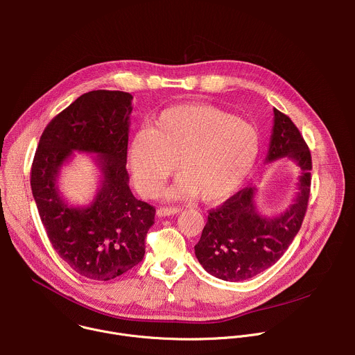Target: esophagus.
<instances>
[{"mask_svg":"<svg viewBox=\"0 0 355 355\" xmlns=\"http://www.w3.org/2000/svg\"><path fill=\"white\" fill-rule=\"evenodd\" d=\"M180 212H181L180 208H159V209H157V216H159V218H164V216L177 215V214H180Z\"/></svg>","mask_w":355,"mask_h":355,"instance_id":"esophagus-1","label":"esophagus"}]
</instances>
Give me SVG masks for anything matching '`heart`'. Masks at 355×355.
I'll return each instance as SVG.
<instances>
[{"instance_id": "heart-1", "label": "heart", "mask_w": 355, "mask_h": 355, "mask_svg": "<svg viewBox=\"0 0 355 355\" xmlns=\"http://www.w3.org/2000/svg\"><path fill=\"white\" fill-rule=\"evenodd\" d=\"M260 155L254 125L208 104H184L163 111L151 129L136 132L128 150L137 188L160 191L175 171L181 175L166 195L220 204L245 182Z\"/></svg>"}]
</instances>
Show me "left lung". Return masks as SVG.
<instances>
[{"instance_id": "obj_1", "label": "left lung", "mask_w": 355, "mask_h": 355, "mask_svg": "<svg viewBox=\"0 0 355 355\" xmlns=\"http://www.w3.org/2000/svg\"><path fill=\"white\" fill-rule=\"evenodd\" d=\"M288 157L299 168L297 193L288 209L268 218L256 205V187H247L212 209L195 245L199 264L211 275L230 282L256 277L274 266L305 218L311 192L312 157L293 122L274 108V126L266 162Z\"/></svg>"}]
</instances>
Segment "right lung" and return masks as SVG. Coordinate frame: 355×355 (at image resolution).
Masks as SVG:
<instances>
[{"label":"right lung","mask_w":355,"mask_h":355,"mask_svg":"<svg viewBox=\"0 0 355 355\" xmlns=\"http://www.w3.org/2000/svg\"><path fill=\"white\" fill-rule=\"evenodd\" d=\"M129 92L96 89L78 96L43 130L31 187L47 237L77 274L110 281L137 266L156 209L133 196L126 171ZM95 155L101 178L88 206L74 207L58 189L73 151Z\"/></svg>","instance_id":"1"}]
</instances>
